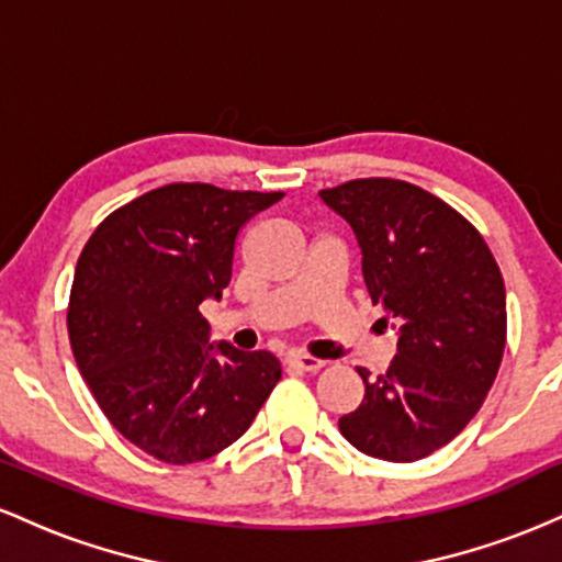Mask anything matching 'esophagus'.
I'll return each mask as SVG.
<instances>
[{
	"instance_id": "obj_1",
	"label": "esophagus",
	"mask_w": 562,
	"mask_h": 562,
	"mask_svg": "<svg viewBox=\"0 0 562 562\" xmlns=\"http://www.w3.org/2000/svg\"><path fill=\"white\" fill-rule=\"evenodd\" d=\"M285 362L290 367H295V370H301V372H317V370H322V367H325L322 359H314V357H308V353H301V351H290L285 357Z\"/></svg>"
}]
</instances>
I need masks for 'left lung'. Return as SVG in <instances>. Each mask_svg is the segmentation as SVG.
Masks as SVG:
<instances>
[{
    "label": "left lung",
    "instance_id": "left-lung-1",
    "mask_svg": "<svg viewBox=\"0 0 562 562\" xmlns=\"http://www.w3.org/2000/svg\"><path fill=\"white\" fill-rule=\"evenodd\" d=\"M362 250V277L398 353L338 420L351 447L415 462L481 409L505 351V282L479 229L430 192L398 179H357L319 192Z\"/></svg>",
    "mask_w": 562,
    "mask_h": 562
}]
</instances>
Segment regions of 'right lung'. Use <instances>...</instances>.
Instances as JSON below:
<instances>
[{
    "instance_id": "1",
    "label": "right lung",
    "mask_w": 562,
    "mask_h": 562,
    "mask_svg": "<svg viewBox=\"0 0 562 562\" xmlns=\"http://www.w3.org/2000/svg\"><path fill=\"white\" fill-rule=\"evenodd\" d=\"M282 192L166 184L113 211L76 263L68 335L108 420L169 465L250 428L282 378L269 351L211 344L200 303L229 285L237 232Z\"/></svg>"
}]
</instances>
